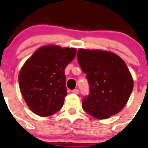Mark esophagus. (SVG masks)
<instances>
[{
	"instance_id": "34e87169",
	"label": "esophagus",
	"mask_w": 148,
	"mask_h": 148,
	"mask_svg": "<svg viewBox=\"0 0 148 148\" xmlns=\"http://www.w3.org/2000/svg\"><path fill=\"white\" fill-rule=\"evenodd\" d=\"M73 93H75V94H78L79 93V90L78 89H74L72 90Z\"/></svg>"
}]
</instances>
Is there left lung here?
I'll return each mask as SVG.
<instances>
[{
  "instance_id": "left-lung-1",
  "label": "left lung",
  "mask_w": 148,
  "mask_h": 148,
  "mask_svg": "<svg viewBox=\"0 0 148 148\" xmlns=\"http://www.w3.org/2000/svg\"><path fill=\"white\" fill-rule=\"evenodd\" d=\"M77 60L86 74L90 93L82 108L97 119H106L123 109L134 88V80L121 57L101 49H79Z\"/></svg>"
}]
</instances>
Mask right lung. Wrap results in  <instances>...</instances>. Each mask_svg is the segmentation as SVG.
Segmentation results:
<instances>
[{
    "label": "right lung",
    "mask_w": 148,
    "mask_h": 148,
    "mask_svg": "<svg viewBox=\"0 0 148 148\" xmlns=\"http://www.w3.org/2000/svg\"><path fill=\"white\" fill-rule=\"evenodd\" d=\"M75 48L45 45L34 52L19 73L23 97L37 115L47 117L57 112L67 95L65 69L75 58Z\"/></svg>",
    "instance_id": "add662e5"
}]
</instances>
